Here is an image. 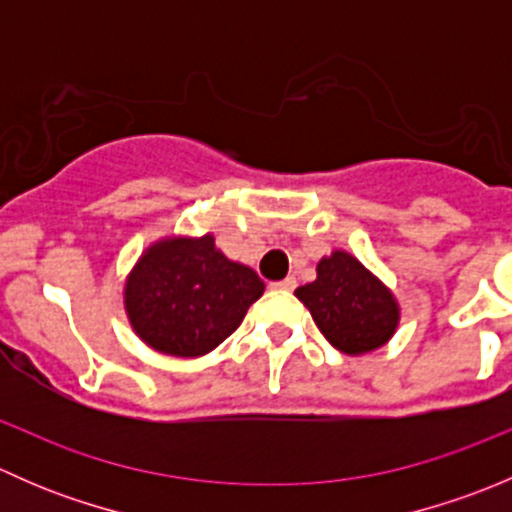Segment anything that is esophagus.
Instances as JSON below:
<instances>
[{"instance_id": "34e87169", "label": "esophagus", "mask_w": 512, "mask_h": 512, "mask_svg": "<svg viewBox=\"0 0 512 512\" xmlns=\"http://www.w3.org/2000/svg\"><path fill=\"white\" fill-rule=\"evenodd\" d=\"M275 289H282V292H292L294 287H297V280H294V277H285V280L282 282H275V285H272Z\"/></svg>"}]
</instances>
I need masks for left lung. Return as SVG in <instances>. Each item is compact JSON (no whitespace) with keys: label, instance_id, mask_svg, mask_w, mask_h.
<instances>
[{"label":"left lung","instance_id":"obj_1","mask_svg":"<svg viewBox=\"0 0 512 512\" xmlns=\"http://www.w3.org/2000/svg\"><path fill=\"white\" fill-rule=\"evenodd\" d=\"M319 332L344 354L384 347L399 327V302L354 255L334 250L317 265V280L294 289Z\"/></svg>","mask_w":512,"mask_h":512}]
</instances>
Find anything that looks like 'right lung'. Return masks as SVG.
Listing matches in <instances>:
<instances>
[{
    "label": "right lung",
    "mask_w": 512,
    "mask_h": 512,
    "mask_svg": "<svg viewBox=\"0 0 512 512\" xmlns=\"http://www.w3.org/2000/svg\"><path fill=\"white\" fill-rule=\"evenodd\" d=\"M255 270L227 260L213 235L165 237L148 247L126 280V314L160 354L203 356L223 344L262 297Z\"/></svg>",
    "instance_id": "right-lung-1"
}]
</instances>
